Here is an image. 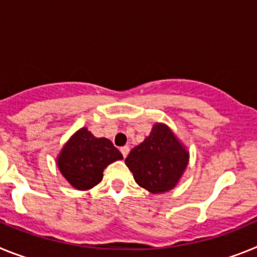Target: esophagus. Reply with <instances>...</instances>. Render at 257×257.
Masks as SVG:
<instances>
[{
    "label": "esophagus",
    "instance_id": "34e87169",
    "mask_svg": "<svg viewBox=\"0 0 257 257\" xmlns=\"http://www.w3.org/2000/svg\"><path fill=\"white\" fill-rule=\"evenodd\" d=\"M120 151H121L122 156H124V158H126V155L129 154V147L128 146H122L121 149H120Z\"/></svg>",
    "mask_w": 257,
    "mask_h": 257
}]
</instances>
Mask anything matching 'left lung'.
Listing matches in <instances>:
<instances>
[{
    "label": "left lung",
    "instance_id": "8db88e82",
    "mask_svg": "<svg viewBox=\"0 0 257 257\" xmlns=\"http://www.w3.org/2000/svg\"><path fill=\"white\" fill-rule=\"evenodd\" d=\"M136 182L153 194L167 193L180 181L189 164V153L166 124L156 122L149 137L126 156Z\"/></svg>",
    "mask_w": 257,
    "mask_h": 257
}]
</instances>
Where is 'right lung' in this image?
Instances as JSON below:
<instances>
[{"mask_svg": "<svg viewBox=\"0 0 257 257\" xmlns=\"http://www.w3.org/2000/svg\"><path fill=\"white\" fill-rule=\"evenodd\" d=\"M122 155L107 138H97L81 128L68 140L58 156V168L77 190H89L99 184L103 169L121 160Z\"/></svg>", "mask_w": 257, "mask_h": 257, "instance_id": "add662e5", "label": "right lung"}]
</instances>
